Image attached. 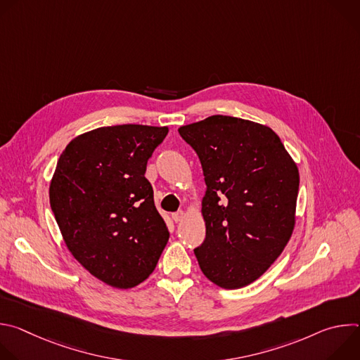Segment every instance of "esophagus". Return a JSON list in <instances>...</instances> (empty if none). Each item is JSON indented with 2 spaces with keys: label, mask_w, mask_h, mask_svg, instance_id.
<instances>
[{
  "label": "esophagus",
  "mask_w": 360,
  "mask_h": 360,
  "mask_svg": "<svg viewBox=\"0 0 360 360\" xmlns=\"http://www.w3.org/2000/svg\"><path fill=\"white\" fill-rule=\"evenodd\" d=\"M185 217H186V214H185L184 211H179V212H176V214H172V219H174L175 224L182 222V221L185 219Z\"/></svg>",
  "instance_id": "obj_1"
}]
</instances>
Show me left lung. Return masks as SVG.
<instances>
[{
    "label": "left lung",
    "mask_w": 360,
    "mask_h": 360,
    "mask_svg": "<svg viewBox=\"0 0 360 360\" xmlns=\"http://www.w3.org/2000/svg\"><path fill=\"white\" fill-rule=\"evenodd\" d=\"M179 135L198 153L207 192V236L193 252L200 271L224 289L261 278L295 228L299 171L266 125L212 115L184 125Z\"/></svg>",
    "instance_id": "8db88e82"
}]
</instances>
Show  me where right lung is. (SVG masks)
<instances>
[{
	"instance_id": "add662e5",
	"label": "right lung",
	"mask_w": 360,
	"mask_h": 360,
	"mask_svg": "<svg viewBox=\"0 0 360 360\" xmlns=\"http://www.w3.org/2000/svg\"><path fill=\"white\" fill-rule=\"evenodd\" d=\"M168 127H101L74 138L49 184V203L74 258L104 283L129 289L155 269L169 239L145 178Z\"/></svg>"
}]
</instances>
